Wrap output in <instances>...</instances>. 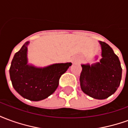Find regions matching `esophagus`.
Returning <instances> with one entry per match:
<instances>
[{"instance_id": "obj_1", "label": "esophagus", "mask_w": 128, "mask_h": 128, "mask_svg": "<svg viewBox=\"0 0 128 128\" xmlns=\"http://www.w3.org/2000/svg\"><path fill=\"white\" fill-rule=\"evenodd\" d=\"M78 61V58L77 57H74L72 58V62H76Z\"/></svg>"}]
</instances>
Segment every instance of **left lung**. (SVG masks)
<instances>
[{"label": "left lung", "mask_w": 128, "mask_h": 128, "mask_svg": "<svg viewBox=\"0 0 128 128\" xmlns=\"http://www.w3.org/2000/svg\"><path fill=\"white\" fill-rule=\"evenodd\" d=\"M102 57L99 62L82 64L80 86L82 91L96 99H105L114 94L120 85L122 68L118 56L106 42L99 41Z\"/></svg>", "instance_id": "left-lung-1"}]
</instances>
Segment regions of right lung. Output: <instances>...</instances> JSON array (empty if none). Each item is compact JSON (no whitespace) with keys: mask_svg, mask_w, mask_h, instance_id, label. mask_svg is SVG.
Masks as SVG:
<instances>
[{"mask_svg":"<svg viewBox=\"0 0 128 128\" xmlns=\"http://www.w3.org/2000/svg\"><path fill=\"white\" fill-rule=\"evenodd\" d=\"M29 44V42H26L14 56L10 68V79L18 94L26 99L38 102L56 91L60 78L72 64H54L44 68L28 64Z\"/></svg>","mask_w":128,"mask_h":128,"instance_id":"1","label":"right lung"}]
</instances>
